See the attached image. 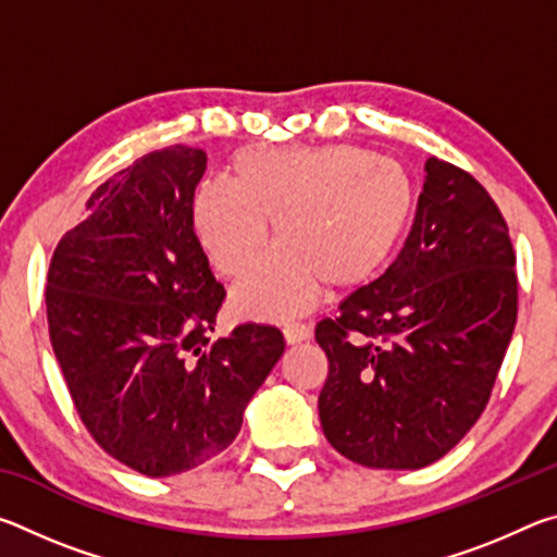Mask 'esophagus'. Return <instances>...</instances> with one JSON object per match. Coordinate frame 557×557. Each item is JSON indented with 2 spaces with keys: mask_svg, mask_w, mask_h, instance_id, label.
Returning <instances> with one entry per match:
<instances>
[{
  "mask_svg": "<svg viewBox=\"0 0 557 557\" xmlns=\"http://www.w3.org/2000/svg\"><path fill=\"white\" fill-rule=\"evenodd\" d=\"M282 336H285V342L289 346H295V344L307 342L312 334H309V329L305 324H287L285 329H282Z\"/></svg>",
  "mask_w": 557,
  "mask_h": 557,
  "instance_id": "34e87169",
  "label": "esophagus"
}]
</instances>
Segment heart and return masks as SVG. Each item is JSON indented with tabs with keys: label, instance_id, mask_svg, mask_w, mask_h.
Instances as JSON below:
<instances>
[{
	"label": "heart",
	"instance_id": "1",
	"mask_svg": "<svg viewBox=\"0 0 557 557\" xmlns=\"http://www.w3.org/2000/svg\"><path fill=\"white\" fill-rule=\"evenodd\" d=\"M227 184H201L191 225L223 277H240L268 245L277 248L231 295L243 319L307 312L322 287L348 295L388 265L414 209V184L398 159L354 145L248 147Z\"/></svg>",
	"mask_w": 557,
	"mask_h": 557
}]
</instances>
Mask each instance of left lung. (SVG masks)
Listing matches in <instances>:
<instances>
[{"instance_id": "obj_1", "label": "left lung", "mask_w": 557, "mask_h": 557, "mask_svg": "<svg viewBox=\"0 0 557 557\" xmlns=\"http://www.w3.org/2000/svg\"><path fill=\"white\" fill-rule=\"evenodd\" d=\"M513 265L486 188L430 157L400 256L317 324L329 358L319 420L336 451L373 469H422L474 428L516 326Z\"/></svg>"}]
</instances>
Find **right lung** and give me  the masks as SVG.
Returning a JSON list of instances; mask_svg holds the SVG:
<instances>
[{
    "label": "right lung",
    "instance_id": "add662e5",
    "mask_svg": "<svg viewBox=\"0 0 557 557\" xmlns=\"http://www.w3.org/2000/svg\"><path fill=\"white\" fill-rule=\"evenodd\" d=\"M206 152L166 147L96 188L53 250L46 314L83 425L122 465L174 476L231 445L285 354L280 329L211 338L223 287L191 225Z\"/></svg>",
    "mask_w": 557,
    "mask_h": 557
}]
</instances>
